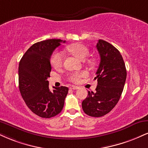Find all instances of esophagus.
<instances>
[{"instance_id":"obj_1","label":"esophagus","mask_w":148,"mask_h":148,"mask_svg":"<svg viewBox=\"0 0 148 148\" xmlns=\"http://www.w3.org/2000/svg\"><path fill=\"white\" fill-rule=\"evenodd\" d=\"M79 87H76V86H72V87H70V88H69V89H70V90H78V89H79Z\"/></svg>"}]
</instances>
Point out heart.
<instances>
[{
	"label": "heart",
	"instance_id": "1",
	"mask_svg": "<svg viewBox=\"0 0 148 148\" xmlns=\"http://www.w3.org/2000/svg\"><path fill=\"white\" fill-rule=\"evenodd\" d=\"M71 54L81 60H84L89 54V49L86 46L81 43H74L69 45L67 47ZM51 64L55 69L61 67L63 64V54L59 51H56L51 57ZM88 75L86 72H74L70 74L68 76V80L74 83H77L81 81V78Z\"/></svg>",
	"mask_w": 148,
	"mask_h": 148
}]
</instances>
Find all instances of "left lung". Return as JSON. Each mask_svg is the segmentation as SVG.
<instances>
[{"instance_id": "obj_1", "label": "left lung", "mask_w": 148, "mask_h": 148, "mask_svg": "<svg viewBox=\"0 0 148 148\" xmlns=\"http://www.w3.org/2000/svg\"><path fill=\"white\" fill-rule=\"evenodd\" d=\"M97 48L101 60L94 78L98 82L96 92L88 91L82 108L86 114L101 117L109 113L119 102L127 72L121 54L112 44L100 39Z\"/></svg>"}]
</instances>
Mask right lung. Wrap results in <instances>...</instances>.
<instances>
[{
    "instance_id": "add662e5",
    "label": "right lung",
    "mask_w": 148,
    "mask_h": 148,
    "mask_svg": "<svg viewBox=\"0 0 148 148\" xmlns=\"http://www.w3.org/2000/svg\"><path fill=\"white\" fill-rule=\"evenodd\" d=\"M65 40L49 39L34 44L23 55L18 66L19 90L27 106L42 118H51L63 110L67 87L49 89L53 51Z\"/></svg>"
}]
</instances>
